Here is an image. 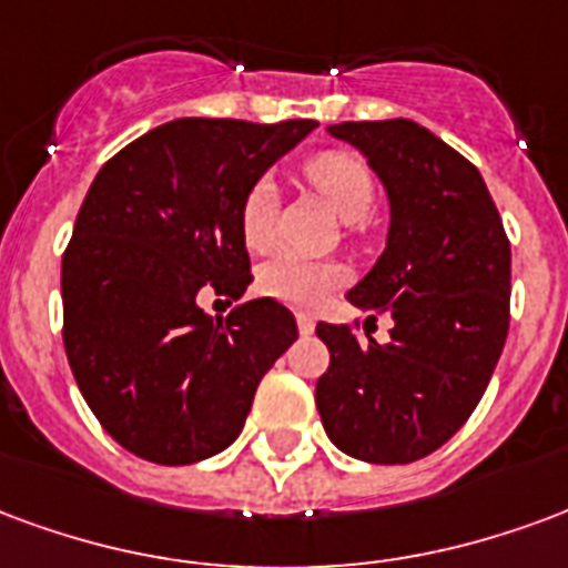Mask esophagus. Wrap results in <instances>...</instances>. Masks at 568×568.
Instances as JSON below:
<instances>
[{
	"label": "esophagus",
	"instance_id": "obj_1",
	"mask_svg": "<svg viewBox=\"0 0 568 568\" xmlns=\"http://www.w3.org/2000/svg\"><path fill=\"white\" fill-rule=\"evenodd\" d=\"M296 326H300L302 335H312L314 333V317H308V314H300V317H296Z\"/></svg>",
	"mask_w": 568,
	"mask_h": 568
}]
</instances>
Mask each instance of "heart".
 I'll use <instances>...</instances> for the list:
<instances>
[{"instance_id": "heart-1", "label": "heart", "mask_w": 568, "mask_h": 568, "mask_svg": "<svg viewBox=\"0 0 568 568\" xmlns=\"http://www.w3.org/2000/svg\"><path fill=\"white\" fill-rule=\"evenodd\" d=\"M305 178L321 190L329 209L345 223L363 221L375 205V178H372L369 165L354 153H321L305 165ZM239 230L251 251H266L272 244L275 239V187H272V181H256L254 187L247 190L242 211H239ZM256 284L275 302H284L300 312H314L333 296L335 287L342 284V275L329 263L284 251L263 263Z\"/></svg>"}]
</instances>
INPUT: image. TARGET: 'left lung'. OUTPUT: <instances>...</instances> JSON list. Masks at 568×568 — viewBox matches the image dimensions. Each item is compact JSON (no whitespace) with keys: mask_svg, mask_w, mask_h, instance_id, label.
Instances as JSON below:
<instances>
[{"mask_svg":"<svg viewBox=\"0 0 568 568\" xmlns=\"http://www.w3.org/2000/svg\"><path fill=\"white\" fill-rule=\"evenodd\" d=\"M384 184L390 230L351 305L390 314V338L317 324L329 369L317 412L347 457L396 466L442 448L490 384L511 296V247L481 172L415 120L335 123Z\"/></svg>","mask_w":568,"mask_h":568,"instance_id":"1","label":"left lung"}]
</instances>
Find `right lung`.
<instances>
[{
	"mask_svg": "<svg viewBox=\"0 0 568 568\" xmlns=\"http://www.w3.org/2000/svg\"><path fill=\"white\" fill-rule=\"evenodd\" d=\"M314 120L181 118L99 169L63 254V345L78 390L118 445L160 466L230 448L256 384L296 342L281 302L211 321L199 290L242 300L239 211Z\"/></svg>",
	"mask_w": 568,
	"mask_h": 568,
	"instance_id": "1",
	"label": "right lung"
}]
</instances>
